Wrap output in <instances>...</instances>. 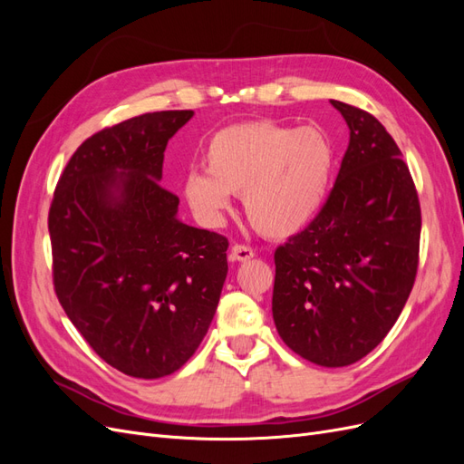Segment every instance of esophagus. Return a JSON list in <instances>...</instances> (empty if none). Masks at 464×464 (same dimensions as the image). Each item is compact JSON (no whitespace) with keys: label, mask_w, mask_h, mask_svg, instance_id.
<instances>
[{"label":"esophagus","mask_w":464,"mask_h":464,"mask_svg":"<svg viewBox=\"0 0 464 464\" xmlns=\"http://www.w3.org/2000/svg\"><path fill=\"white\" fill-rule=\"evenodd\" d=\"M254 249L247 247V246H242V244H236L232 246L230 249V259L232 261H240V263H246L249 259H254Z\"/></svg>","instance_id":"34e87169"}]
</instances>
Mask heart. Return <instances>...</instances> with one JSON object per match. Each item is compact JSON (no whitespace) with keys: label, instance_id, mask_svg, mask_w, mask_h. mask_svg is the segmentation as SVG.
Segmentation results:
<instances>
[{"label":"heart","instance_id":"heart-1","mask_svg":"<svg viewBox=\"0 0 464 464\" xmlns=\"http://www.w3.org/2000/svg\"><path fill=\"white\" fill-rule=\"evenodd\" d=\"M334 162L333 139L319 125L240 121L208 139L205 174H188L181 191L195 218L208 228L220 227L230 195H242L251 227L265 237L286 240L321 213Z\"/></svg>","mask_w":464,"mask_h":464}]
</instances>
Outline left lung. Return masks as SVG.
I'll list each match as a JSON object with an SVG mask.
<instances>
[{"instance_id": "obj_1", "label": "left lung", "mask_w": 464, "mask_h": 464, "mask_svg": "<svg viewBox=\"0 0 464 464\" xmlns=\"http://www.w3.org/2000/svg\"><path fill=\"white\" fill-rule=\"evenodd\" d=\"M350 141L325 207L275 251L273 319L307 362L343 368L385 339L411 296L420 203L409 166L372 114L331 101Z\"/></svg>"}]
</instances>
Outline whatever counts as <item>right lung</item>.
<instances>
[{"instance_id": "add662e5", "label": "right lung", "mask_w": 464, "mask_h": 464, "mask_svg": "<svg viewBox=\"0 0 464 464\" xmlns=\"http://www.w3.org/2000/svg\"><path fill=\"white\" fill-rule=\"evenodd\" d=\"M191 110L152 111L98 131L58 181L48 228L53 286L77 331L111 368L178 372L215 317L228 240L178 218L164 150Z\"/></svg>"}]
</instances>
